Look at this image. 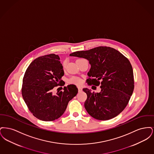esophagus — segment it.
<instances>
[{
    "instance_id": "obj_1",
    "label": "esophagus",
    "mask_w": 154,
    "mask_h": 154,
    "mask_svg": "<svg viewBox=\"0 0 154 154\" xmlns=\"http://www.w3.org/2000/svg\"><path fill=\"white\" fill-rule=\"evenodd\" d=\"M78 89H79V92H81L82 91V88H81V87H79Z\"/></svg>"
}]
</instances>
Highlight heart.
Wrapping results in <instances>:
<instances>
[{"label":"heart","mask_w":154,"mask_h":154,"mask_svg":"<svg viewBox=\"0 0 154 154\" xmlns=\"http://www.w3.org/2000/svg\"><path fill=\"white\" fill-rule=\"evenodd\" d=\"M63 66H66V62H65L63 64ZM82 80L79 78V77H72L70 80H69V82L71 83V84H74L75 85H80L81 84H82Z\"/></svg>","instance_id":"b5f03b06"}]
</instances>
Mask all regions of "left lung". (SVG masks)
I'll return each instance as SVG.
<instances>
[{"instance_id":"left-lung-1","label":"left lung","mask_w":154,"mask_h":154,"mask_svg":"<svg viewBox=\"0 0 154 154\" xmlns=\"http://www.w3.org/2000/svg\"><path fill=\"white\" fill-rule=\"evenodd\" d=\"M70 55L88 59L91 67L87 82L89 85H100L99 93L83 89L87 95L84 107L88 114L101 121L117 116L128 104L134 87L133 69L128 59L106 46L74 52Z\"/></svg>"}]
</instances>
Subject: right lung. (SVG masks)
<instances>
[{
    "label": "right lung",
    "instance_id": "obj_1",
    "mask_svg": "<svg viewBox=\"0 0 154 154\" xmlns=\"http://www.w3.org/2000/svg\"><path fill=\"white\" fill-rule=\"evenodd\" d=\"M59 60L54 54L35 59L23 78V99L30 112L42 121H52L61 117L69 102L78 92L76 86L71 84L64 87L63 91L52 94L53 88L65 85L61 80L64 71Z\"/></svg>",
    "mask_w": 154,
    "mask_h": 154
}]
</instances>
